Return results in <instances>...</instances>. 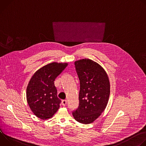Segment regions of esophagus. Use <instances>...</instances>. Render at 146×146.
I'll list each match as a JSON object with an SVG mask.
<instances>
[{"mask_svg":"<svg viewBox=\"0 0 146 146\" xmlns=\"http://www.w3.org/2000/svg\"><path fill=\"white\" fill-rule=\"evenodd\" d=\"M67 104V100H62V105L63 106H66Z\"/></svg>","mask_w":146,"mask_h":146,"instance_id":"1","label":"esophagus"}]
</instances>
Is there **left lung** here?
<instances>
[{
    "mask_svg": "<svg viewBox=\"0 0 146 146\" xmlns=\"http://www.w3.org/2000/svg\"><path fill=\"white\" fill-rule=\"evenodd\" d=\"M80 80L79 105L72 112L80 123L88 124L96 119L108 105L110 88L108 76L104 69L90 59L74 62Z\"/></svg>",
    "mask_w": 146,
    "mask_h": 146,
    "instance_id": "left-lung-1",
    "label": "left lung"
}]
</instances>
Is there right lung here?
I'll return each mask as SVG.
<instances>
[{
  "label": "right lung",
  "instance_id": "add662e5",
  "mask_svg": "<svg viewBox=\"0 0 146 146\" xmlns=\"http://www.w3.org/2000/svg\"><path fill=\"white\" fill-rule=\"evenodd\" d=\"M68 66L67 63L47 64L37 70L27 88V99L31 110L38 118H51L58 110L61 100L57 97L55 78Z\"/></svg>",
  "mask_w": 146,
  "mask_h": 146
}]
</instances>
